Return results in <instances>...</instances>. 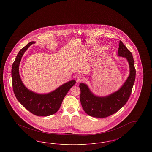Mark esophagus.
Masks as SVG:
<instances>
[{
    "label": "esophagus",
    "mask_w": 152,
    "mask_h": 152,
    "mask_svg": "<svg viewBox=\"0 0 152 152\" xmlns=\"http://www.w3.org/2000/svg\"><path fill=\"white\" fill-rule=\"evenodd\" d=\"M85 80V77L82 76H80L77 78V83H80V82H82V81H84Z\"/></svg>",
    "instance_id": "34e87169"
}]
</instances>
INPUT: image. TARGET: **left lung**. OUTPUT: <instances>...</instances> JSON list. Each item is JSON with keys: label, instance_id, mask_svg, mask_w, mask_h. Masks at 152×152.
I'll return each mask as SVG.
<instances>
[{"label": "left lung", "instance_id": "8db88e82", "mask_svg": "<svg viewBox=\"0 0 152 152\" xmlns=\"http://www.w3.org/2000/svg\"><path fill=\"white\" fill-rule=\"evenodd\" d=\"M118 56L126 58L130 72L127 79L117 91L106 96H98L92 92L86 84H80L81 104L89 116L98 118L110 116L124 107L130 97L136 78V69L132 53L121 40Z\"/></svg>", "mask_w": 152, "mask_h": 152}]
</instances>
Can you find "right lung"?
Returning a JSON list of instances; mask_svg holds the SVG:
<instances>
[{"label": "right lung", "instance_id": "add662e5", "mask_svg": "<svg viewBox=\"0 0 152 152\" xmlns=\"http://www.w3.org/2000/svg\"><path fill=\"white\" fill-rule=\"evenodd\" d=\"M35 43L31 42L21 49L13 63L11 70L13 90L17 100L31 113L36 116H50L58 112L64 97L75 84L76 81L72 80L66 82L54 91L45 94H37L26 87L20 76L19 65L24 52Z\"/></svg>", "mask_w": 152, "mask_h": 152}]
</instances>
